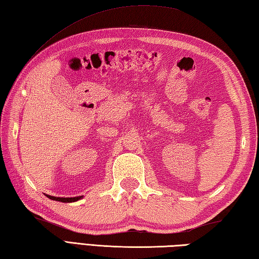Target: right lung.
Instances as JSON below:
<instances>
[{"mask_svg": "<svg viewBox=\"0 0 259 259\" xmlns=\"http://www.w3.org/2000/svg\"><path fill=\"white\" fill-rule=\"evenodd\" d=\"M48 197L50 198L52 200H56V201H61V202H74V201H78L80 199L83 198V196H78V197H53V196H49Z\"/></svg>", "mask_w": 259, "mask_h": 259, "instance_id": "obj_1", "label": "right lung"}]
</instances>
